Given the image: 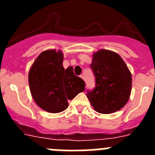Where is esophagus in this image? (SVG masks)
Returning <instances> with one entry per match:
<instances>
[{"instance_id":"1","label":"esophagus","mask_w":155,"mask_h":155,"mask_svg":"<svg viewBox=\"0 0 155 155\" xmlns=\"http://www.w3.org/2000/svg\"><path fill=\"white\" fill-rule=\"evenodd\" d=\"M81 78L82 79H84V75H83V74H81Z\"/></svg>"}]
</instances>
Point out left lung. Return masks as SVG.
Instances as JSON below:
<instances>
[{
    "instance_id": "1",
    "label": "left lung",
    "mask_w": 155,
    "mask_h": 155,
    "mask_svg": "<svg viewBox=\"0 0 155 155\" xmlns=\"http://www.w3.org/2000/svg\"><path fill=\"white\" fill-rule=\"evenodd\" d=\"M95 77V87L87 91V97L94 110L109 114L120 110L128 102L132 77L118 53L100 50L93 54L91 64Z\"/></svg>"
}]
</instances>
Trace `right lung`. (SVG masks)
<instances>
[{"label":"right lung","mask_w":155,"mask_h":155,"mask_svg":"<svg viewBox=\"0 0 155 155\" xmlns=\"http://www.w3.org/2000/svg\"><path fill=\"white\" fill-rule=\"evenodd\" d=\"M61 50H45L34 61L28 72L30 91L35 103L48 113H58L68 107V100L84 91L85 83L73 68L64 69Z\"/></svg>","instance_id":"right-lung-1"}]
</instances>
